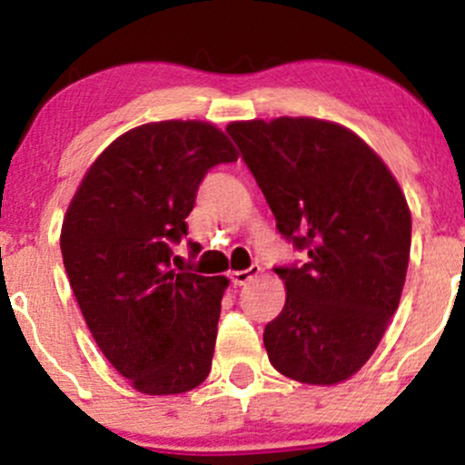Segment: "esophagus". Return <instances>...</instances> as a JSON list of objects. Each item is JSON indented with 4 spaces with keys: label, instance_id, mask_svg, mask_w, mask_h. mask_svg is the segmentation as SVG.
Masks as SVG:
<instances>
[{
    "label": "esophagus",
    "instance_id": "esophagus-1",
    "mask_svg": "<svg viewBox=\"0 0 465 465\" xmlns=\"http://www.w3.org/2000/svg\"><path fill=\"white\" fill-rule=\"evenodd\" d=\"M260 273H262V269H260V266H249L247 271H233L232 273V282L236 286H244V284H249V282H253L255 277H258Z\"/></svg>",
    "mask_w": 465,
    "mask_h": 465
}]
</instances>
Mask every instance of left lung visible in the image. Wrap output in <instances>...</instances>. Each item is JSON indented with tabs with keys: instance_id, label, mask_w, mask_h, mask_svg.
Here are the masks:
<instances>
[{
	"instance_id": "left-lung-1",
	"label": "left lung",
	"mask_w": 465,
	"mask_h": 465,
	"mask_svg": "<svg viewBox=\"0 0 465 465\" xmlns=\"http://www.w3.org/2000/svg\"><path fill=\"white\" fill-rule=\"evenodd\" d=\"M277 229L308 262L277 269L282 312L264 328L271 365L339 385L370 361L402 295L411 212L396 177L354 131L319 117L227 124Z\"/></svg>"
}]
</instances>
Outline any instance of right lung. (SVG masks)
I'll list each match as a JSON object with an SVG mask.
<instances>
[{"mask_svg":"<svg viewBox=\"0 0 465 465\" xmlns=\"http://www.w3.org/2000/svg\"><path fill=\"white\" fill-rule=\"evenodd\" d=\"M236 159L210 122H148L95 157L67 205L61 253L80 312L106 361L146 396L192 391L212 370L229 280L177 273L170 244L188 236L207 170Z\"/></svg>","mask_w":465,"mask_h":465,"instance_id":"obj_1","label":"right lung"}]
</instances>
